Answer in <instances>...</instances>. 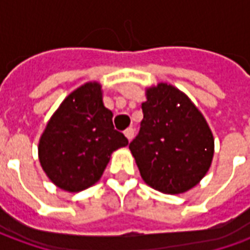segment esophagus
<instances>
[{
    "mask_svg": "<svg viewBox=\"0 0 250 250\" xmlns=\"http://www.w3.org/2000/svg\"><path fill=\"white\" fill-rule=\"evenodd\" d=\"M134 134H135V132H134V130H132V128H127V130L125 131V138H127V139H128V141H132V138H134Z\"/></svg>",
    "mask_w": 250,
    "mask_h": 250,
    "instance_id": "obj_1",
    "label": "esophagus"
}]
</instances>
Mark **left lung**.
<instances>
[{
  "label": "left lung",
  "instance_id": "1",
  "mask_svg": "<svg viewBox=\"0 0 250 250\" xmlns=\"http://www.w3.org/2000/svg\"><path fill=\"white\" fill-rule=\"evenodd\" d=\"M146 96L131 154L148 186L165 194L185 193L209 170L213 134L201 111L171 84L147 88Z\"/></svg>",
  "mask_w": 250,
  "mask_h": 250
}]
</instances>
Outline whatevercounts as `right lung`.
I'll use <instances>...</instances> for the list:
<instances>
[{
	"mask_svg": "<svg viewBox=\"0 0 250 250\" xmlns=\"http://www.w3.org/2000/svg\"><path fill=\"white\" fill-rule=\"evenodd\" d=\"M96 82L69 93L52 115L39 142L41 167L57 188L77 193L103 175L111 154L128 145L112 125Z\"/></svg>",
	"mask_w": 250,
	"mask_h": 250,
	"instance_id": "1",
	"label": "right lung"
}]
</instances>
